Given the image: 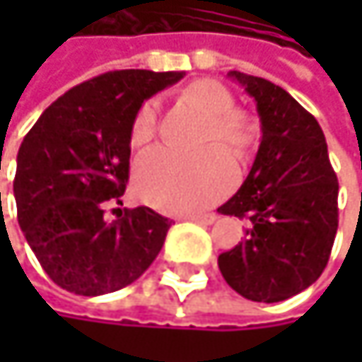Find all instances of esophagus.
I'll use <instances>...</instances> for the list:
<instances>
[{
	"mask_svg": "<svg viewBox=\"0 0 362 362\" xmlns=\"http://www.w3.org/2000/svg\"><path fill=\"white\" fill-rule=\"evenodd\" d=\"M184 220H190V222H199V224H214V222H216V214H201V216H184Z\"/></svg>",
	"mask_w": 362,
	"mask_h": 362,
	"instance_id": "esophagus-1",
	"label": "esophagus"
}]
</instances>
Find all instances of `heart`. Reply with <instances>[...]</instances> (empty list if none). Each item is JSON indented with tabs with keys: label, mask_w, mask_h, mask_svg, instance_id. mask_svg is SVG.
Listing matches in <instances>:
<instances>
[{
	"label": "heart",
	"mask_w": 362,
	"mask_h": 362,
	"mask_svg": "<svg viewBox=\"0 0 362 362\" xmlns=\"http://www.w3.org/2000/svg\"><path fill=\"white\" fill-rule=\"evenodd\" d=\"M182 96L209 115L203 144H224L241 159L253 144V129L247 117L235 110L233 92L216 79H197L188 83ZM159 103L146 100L136 110L129 140L134 146L151 142L157 134ZM138 194L170 214H190L220 201L235 182V168L224 151L209 148L199 155H184L168 146H157L140 155L136 163Z\"/></svg>",
	"instance_id": "obj_1"
}]
</instances>
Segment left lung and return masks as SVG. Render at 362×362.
<instances>
[{"mask_svg":"<svg viewBox=\"0 0 362 362\" xmlns=\"http://www.w3.org/2000/svg\"><path fill=\"white\" fill-rule=\"evenodd\" d=\"M255 100L262 142L220 214L247 218L245 241L220 253L224 281L252 302H283L325 270L337 233V176L319 121L268 79L228 73Z\"/></svg>","mask_w":362,"mask_h":362,"instance_id":"left-lung-1","label":"left lung"}]
</instances>
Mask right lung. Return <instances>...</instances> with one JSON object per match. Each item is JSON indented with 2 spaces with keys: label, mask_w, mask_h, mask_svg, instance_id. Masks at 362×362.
I'll return each instance as SVG.
<instances>
[{
  "label": "right lung",
  "mask_w": 362,
  "mask_h": 362,
  "mask_svg": "<svg viewBox=\"0 0 362 362\" xmlns=\"http://www.w3.org/2000/svg\"><path fill=\"white\" fill-rule=\"evenodd\" d=\"M184 73L109 71L52 103L16 157L18 224L45 274L77 296H103L134 283L159 255L172 222L151 207L125 209L129 129L136 110Z\"/></svg>",
  "instance_id": "right-lung-1"
}]
</instances>
